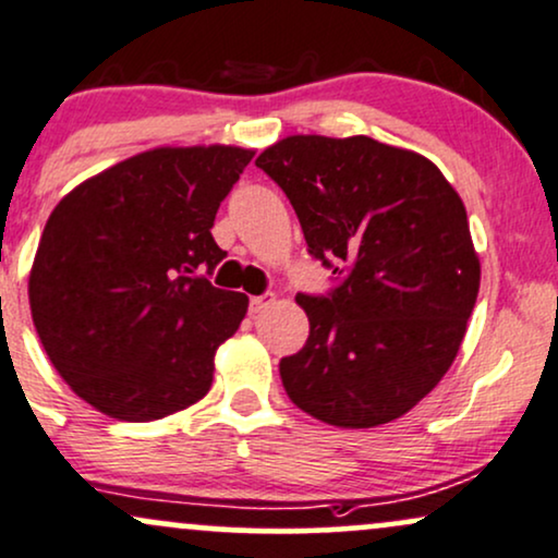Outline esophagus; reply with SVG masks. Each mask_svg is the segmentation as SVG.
<instances>
[{
    "label": "esophagus",
    "mask_w": 558,
    "mask_h": 558,
    "mask_svg": "<svg viewBox=\"0 0 558 558\" xmlns=\"http://www.w3.org/2000/svg\"><path fill=\"white\" fill-rule=\"evenodd\" d=\"M275 304V296L272 293H265V296H252L250 299V312L252 314H262L265 308H270Z\"/></svg>",
    "instance_id": "obj_1"
}]
</instances>
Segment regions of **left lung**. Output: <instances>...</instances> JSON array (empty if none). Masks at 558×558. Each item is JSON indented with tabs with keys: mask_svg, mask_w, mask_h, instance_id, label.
I'll return each instance as SVG.
<instances>
[{
	"mask_svg": "<svg viewBox=\"0 0 558 558\" xmlns=\"http://www.w3.org/2000/svg\"><path fill=\"white\" fill-rule=\"evenodd\" d=\"M257 166L288 194L308 252L348 272L296 296L308 340L280 361L301 411L340 428L405 415L458 359L481 288L460 194L432 160L379 140L291 134Z\"/></svg>",
	"mask_w": 558,
	"mask_h": 558,
	"instance_id": "8db88e82",
	"label": "left lung"
}]
</instances>
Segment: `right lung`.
<instances>
[{"label":"right lung","mask_w":558,"mask_h":558,"mask_svg":"<svg viewBox=\"0 0 558 558\" xmlns=\"http://www.w3.org/2000/svg\"><path fill=\"white\" fill-rule=\"evenodd\" d=\"M252 156L239 145L153 147L51 210L28 278L31 317L87 405L145 424L207 395L250 296L194 272L226 257L210 228Z\"/></svg>","instance_id":"1"}]
</instances>
